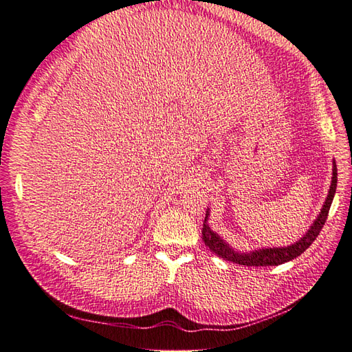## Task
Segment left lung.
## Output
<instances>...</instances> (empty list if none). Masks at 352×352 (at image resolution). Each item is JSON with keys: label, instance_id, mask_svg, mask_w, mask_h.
I'll return each mask as SVG.
<instances>
[{"label": "left lung", "instance_id": "1", "mask_svg": "<svg viewBox=\"0 0 352 352\" xmlns=\"http://www.w3.org/2000/svg\"><path fill=\"white\" fill-rule=\"evenodd\" d=\"M336 186H338V168L336 162H333V177H331V186L329 195H327L324 206L321 208V213L318 214L312 226L309 228V231L305 234L303 239H300L297 243L291 244L287 248H270V249H258L248 253H241L234 250L230 244H228L223 239L211 230L208 226V216L210 213L207 211L206 220H204V228H202V240L206 243V246L210 248V250L216 253L220 258L226 261H231V263L240 264V265H248V267H267V265H280L292 261L294 258L300 256L310 244H312L316 236L320 235L322 226L329 216V211L331 207V202L334 198V193H336Z\"/></svg>", "mask_w": 352, "mask_h": 352}]
</instances>
